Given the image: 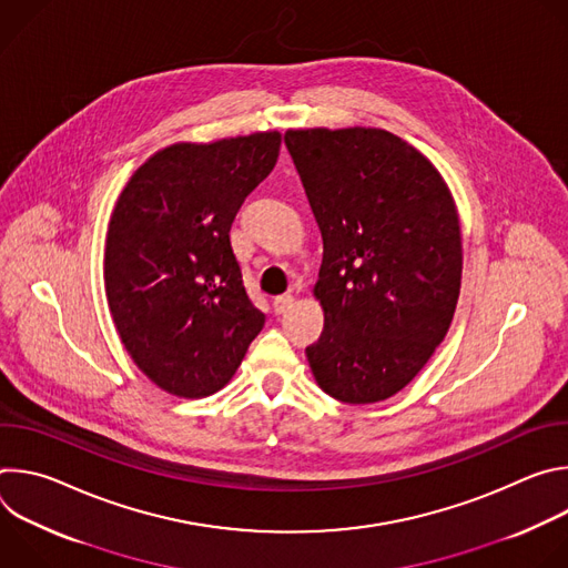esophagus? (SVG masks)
Here are the masks:
<instances>
[{
	"instance_id": "obj_1",
	"label": "esophagus",
	"mask_w": 568,
	"mask_h": 568,
	"mask_svg": "<svg viewBox=\"0 0 568 568\" xmlns=\"http://www.w3.org/2000/svg\"><path fill=\"white\" fill-rule=\"evenodd\" d=\"M292 305H294V296L292 294H281V296L274 298V312L276 314H285Z\"/></svg>"
}]
</instances>
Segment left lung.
I'll return each instance as SVG.
<instances>
[{
    "label": "left lung",
    "mask_w": 568,
    "mask_h": 568,
    "mask_svg": "<svg viewBox=\"0 0 568 568\" xmlns=\"http://www.w3.org/2000/svg\"><path fill=\"white\" fill-rule=\"evenodd\" d=\"M285 143L323 237L312 375L339 402H382L452 326L463 276L454 195L418 148L382 128H290Z\"/></svg>",
    "instance_id": "8db88e82"
}]
</instances>
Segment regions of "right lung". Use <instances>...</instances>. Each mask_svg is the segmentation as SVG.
Segmentation results:
<instances>
[{"instance_id":"right-lung-1","label":"right lung","mask_w":568,"mask_h":568,"mask_svg":"<svg viewBox=\"0 0 568 568\" xmlns=\"http://www.w3.org/2000/svg\"><path fill=\"white\" fill-rule=\"evenodd\" d=\"M278 150V130L180 141L150 154L114 204L105 296L128 355L161 390H220L263 331L229 231Z\"/></svg>"}]
</instances>
